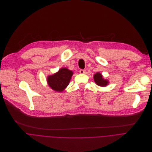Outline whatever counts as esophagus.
<instances>
[{"instance_id":"esophagus-1","label":"esophagus","mask_w":152,"mask_h":152,"mask_svg":"<svg viewBox=\"0 0 152 152\" xmlns=\"http://www.w3.org/2000/svg\"><path fill=\"white\" fill-rule=\"evenodd\" d=\"M86 72V71L84 69H80V73L83 74H84Z\"/></svg>"}]
</instances>
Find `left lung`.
I'll list each match as a JSON object with an SVG mask.
<instances>
[{"label":"left lung","mask_w":152,"mask_h":152,"mask_svg":"<svg viewBox=\"0 0 152 152\" xmlns=\"http://www.w3.org/2000/svg\"><path fill=\"white\" fill-rule=\"evenodd\" d=\"M94 79L95 83L101 87H105L109 84V81L105 79L100 72H96L95 74H94Z\"/></svg>","instance_id":"8db88e82"}]
</instances>
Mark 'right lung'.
Wrapping results in <instances>:
<instances>
[{
  "instance_id": "obj_1",
  "label": "right lung",
  "mask_w": 152,
  "mask_h": 152,
  "mask_svg": "<svg viewBox=\"0 0 152 152\" xmlns=\"http://www.w3.org/2000/svg\"><path fill=\"white\" fill-rule=\"evenodd\" d=\"M73 74L66 68H60L57 72L47 77L48 85L56 92H62L69 85Z\"/></svg>"
}]
</instances>
